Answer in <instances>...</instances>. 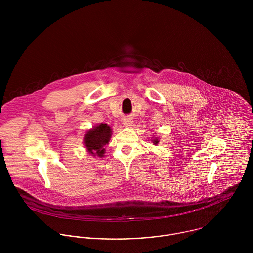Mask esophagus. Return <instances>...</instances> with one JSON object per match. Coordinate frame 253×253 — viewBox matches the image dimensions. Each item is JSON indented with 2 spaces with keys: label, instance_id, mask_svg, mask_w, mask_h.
Instances as JSON below:
<instances>
[{
  "label": "esophagus",
  "instance_id": "1",
  "mask_svg": "<svg viewBox=\"0 0 253 253\" xmlns=\"http://www.w3.org/2000/svg\"><path fill=\"white\" fill-rule=\"evenodd\" d=\"M132 120L130 119V118H125L124 119V125L126 126H130L131 125H132Z\"/></svg>",
  "mask_w": 253,
  "mask_h": 253
}]
</instances>
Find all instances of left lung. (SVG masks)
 <instances>
[{
    "label": "left lung",
    "mask_w": 253,
    "mask_h": 253,
    "mask_svg": "<svg viewBox=\"0 0 253 253\" xmlns=\"http://www.w3.org/2000/svg\"><path fill=\"white\" fill-rule=\"evenodd\" d=\"M153 143H154V144H155V145L158 144V143H159V140H158V139H157V138H155V139H154V140H153Z\"/></svg>",
    "instance_id": "left-lung-1"
}]
</instances>
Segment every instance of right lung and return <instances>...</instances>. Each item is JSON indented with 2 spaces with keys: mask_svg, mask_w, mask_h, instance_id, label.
Returning a JSON list of instances; mask_svg holds the SVG:
<instances>
[{
  "mask_svg": "<svg viewBox=\"0 0 253 253\" xmlns=\"http://www.w3.org/2000/svg\"><path fill=\"white\" fill-rule=\"evenodd\" d=\"M111 133V128L107 124H100L88 130L84 136V145L89 154L103 157L105 151L104 146L108 144Z\"/></svg>",
  "mask_w": 253,
  "mask_h": 253,
  "instance_id": "obj_1",
  "label": "right lung"
}]
</instances>
